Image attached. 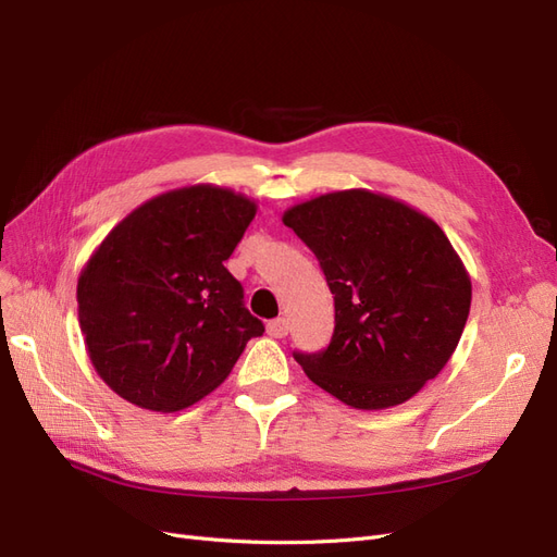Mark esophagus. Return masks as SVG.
Segmentation results:
<instances>
[{"mask_svg":"<svg viewBox=\"0 0 557 557\" xmlns=\"http://www.w3.org/2000/svg\"><path fill=\"white\" fill-rule=\"evenodd\" d=\"M288 320L285 318H276V320H269L267 323V334L274 336V339H283L285 334H288Z\"/></svg>","mask_w":557,"mask_h":557,"instance_id":"esophagus-1","label":"esophagus"}]
</instances>
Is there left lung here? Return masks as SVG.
I'll return each mask as SVG.
<instances>
[{"mask_svg": "<svg viewBox=\"0 0 557 557\" xmlns=\"http://www.w3.org/2000/svg\"><path fill=\"white\" fill-rule=\"evenodd\" d=\"M293 227L334 295L325 350L295 352L305 374L352 409L411 399L458 348L471 281L444 230L404 201L364 188L290 207Z\"/></svg>", "mask_w": 557, "mask_h": 557, "instance_id": "1", "label": "left lung"}]
</instances>
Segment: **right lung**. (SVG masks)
<instances>
[{
	"label": "right lung",
	"mask_w": 557,
	"mask_h": 557,
	"mask_svg": "<svg viewBox=\"0 0 557 557\" xmlns=\"http://www.w3.org/2000/svg\"><path fill=\"white\" fill-rule=\"evenodd\" d=\"M242 193L199 183L144 201L78 276V323L115 395L172 413L221 385L264 332L225 260L256 218Z\"/></svg>",
	"instance_id": "add662e5"
}]
</instances>
